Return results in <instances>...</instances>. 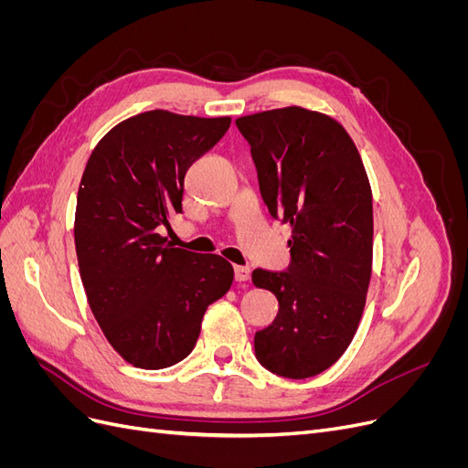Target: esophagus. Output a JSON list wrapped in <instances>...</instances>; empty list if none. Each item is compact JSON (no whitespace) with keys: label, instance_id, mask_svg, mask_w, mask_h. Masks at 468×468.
<instances>
[{"label":"esophagus","instance_id":"obj_1","mask_svg":"<svg viewBox=\"0 0 468 468\" xmlns=\"http://www.w3.org/2000/svg\"><path fill=\"white\" fill-rule=\"evenodd\" d=\"M234 277H236V281H239V282L248 281V279H250V269L244 267V265H236V267H234Z\"/></svg>","mask_w":468,"mask_h":468}]
</instances>
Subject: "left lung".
Segmentation results:
<instances>
[{"instance_id": "1", "label": "left lung", "mask_w": 468, "mask_h": 468, "mask_svg": "<svg viewBox=\"0 0 468 468\" xmlns=\"http://www.w3.org/2000/svg\"><path fill=\"white\" fill-rule=\"evenodd\" d=\"M269 215L289 224L287 271L251 273L279 313L256 332V357L279 377L308 378L351 344L373 265V195L361 155L337 121L303 107L239 117Z\"/></svg>"}]
</instances>
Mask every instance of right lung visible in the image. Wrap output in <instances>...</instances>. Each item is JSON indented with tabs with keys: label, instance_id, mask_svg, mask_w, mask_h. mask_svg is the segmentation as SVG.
<instances>
[{
	"label": "right lung",
	"instance_id": "add662e5",
	"mask_svg": "<svg viewBox=\"0 0 468 468\" xmlns=\"http://www.w3.org/2000/svg\"><path fill=\"white\" fill-rule=\"evenodd\" d=\"M229 126L230 117L140 112L99 140L81 176L74 238L83 289L109 344L140 369L186 359L205 310L234 281L217 253L160 236L181 212L187 169Z\"/></svg>",
	"mask_w": 468,
	"mask_h": 468
}]
</instances>
